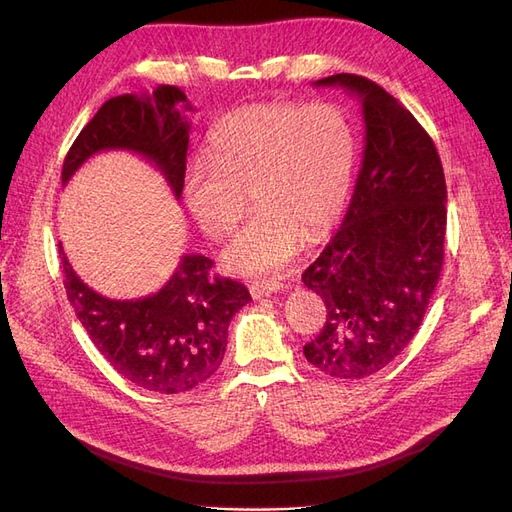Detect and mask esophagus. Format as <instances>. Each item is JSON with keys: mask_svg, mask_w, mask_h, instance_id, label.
I'll return each instance as SVG.
<instances>
[{"mask_svg": "<svg viewBox=\"0 0 512 512\" xmlns=\"http://www.w3.org/2000/svg\"><path fill=\"white\" fill-rule=\"evenodd\" d=\"M284 288V284L280 282H254L250 284V294L254 299H262V297H271L273 292H280Z\"/></svg>", "mask_w": 512, "mask_h": 512, "instance_id": "obj_1", "label": "esophagus"}]
</instances>
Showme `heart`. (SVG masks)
Listing matches in <instances>:
<instances>
[{
	"label": "heart",
	"mask_w": 512,
	"mask_h": 512,
	"mask_svg": "<svg viewBox=\"0 0 512 512\" xmlns=\"http://www.w3.org/2000/svg\"><path fill=\"white\" fill-rule=\"evenodd\" d=\"M209 149L211 160H192L183 175V200L198 228L224 239L243 218L247 194L258 203L224 250L232 273L282 271L305 237L320 239L346 207L356 138L333 104L243 106L218 123Z\"/></svg>",
	"instance_id": "b5f03b06"
}]
</instances>
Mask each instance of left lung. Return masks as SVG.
I'll return each mask as SVG.
<instances>
[{
    "label": "left lung",
    "instance_id": "8db88e82",
    "mask_svg": "<svg viewBox=\"0 0 512 512\" xmlns=\"http://www.w3.org/2000/svg\"><path fill=\"white\" fill-rule=\"evenodd\" d=\"M342 87L361 100L365 149L346 218L303 273L327 307L305 359L327 376L359 380L408 348L438 286L446 235V181L436 145L408 108L356 74Z\"/></svg>",
    "mask_w": 512,
    "mask_h": 512
}]
</instances>
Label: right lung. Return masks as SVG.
Wrapping results in <instances>:
<instances>
[{
  "label": "right lung",
  "mask_w": 512,
  "mask_h": 512,
  "mask_svg": "<svg viewBox=\"0 0 512 512\" xmlns=\"http://www.w3.org/2000/svg\"><path fill=\"white\" fill-rule=\"evenodd\" d=\"M194 111L179 87L123 94L102 104L70 147L61 183L100 151H132L156 166L170 192H183L185 156ZM64 286L91 342L104 359L145 391L175 395L211 378L222 365L228 324L252 301L239 282L211 275L203 254H183L170 280L141 299H108L89 288L59 243Z\"/></svg>",
  "instance_id": "1"
}]
</instances>
